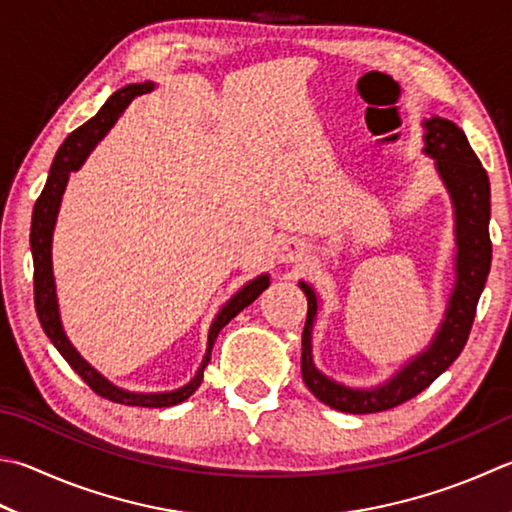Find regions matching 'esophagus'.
Masks as SVG:
<instances>
[{"mask_svg":"<svg viewBox=\"0 0 512 512\" xmlns=\"http://www.w3.org/2000/svg\"><path fill=\"white\" fill-rule=\"evenodd\" d=\"M301 256H303V247L298 240H294V238L283 240L281 249H278V258H281V263H296Z\"/></svg>","mask_w":512,"mask_h":512,"instance_id":"obj_1","label":"esophagus"}]
</instances>
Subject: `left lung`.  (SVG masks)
<instances>
[{"label": "left lung", "mask_w": 512, "mask_h": 512, "mask_svg": "<svg viewBox=\"0 0 512 512\" xmlns=\"http://www.w3.org/2000/svg\"><path fill=\"white\" fill-rule=\"evenodd\" d=\"M423 153L435 160V169L450 196L457 245L455 285L448 296L446 312H443L437 332L426 350L414 354L388 381L372 385V388H354V385L332 379L316 368L312 356V332L318 310H321V298L310 283L298 281L307 296V321L301 341L303 381L318 401L339 412H381L417 397L461 354L472 321H475V310L490 272V258H493V245H490L488 234V173L481 167L475 151L470 149L466 133L455 122L439 118V115L423 120Z\"/></svg>", "instance_id": "obj_1"}]
</instances>
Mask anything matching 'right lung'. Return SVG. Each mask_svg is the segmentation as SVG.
<instances>
[{"label": "right lung", "mask_w": 512, "mask_h": 512, "mask_svg": "<svg viewBox=\"0 0 512 512\" xmlns=\"http://www.w3.org/2000/svg\"><path fill=\"white\" fill-rule=\"evenodd\" d=\"M156 89L153 82H140V84H127L120 91H115L109 100L104 102L102 109L93 115L89 122H84L80 129H75L69 138L62 142L57 149L55 160L48 171V180L42 189L40 198L35 202L33 209V223H31V252H33V265H35V310L40 316V323L51 343L57 347L66 363L89 383L93 392L100 397L124 403V406H140V408H169L178 406V403L187 401L191 394L198 390L202 383V374H205L207 363L211 359V350L218 339V332L234 318L238 312H243L247 305H252L256 298L269 287V274H260L252 281L245 283L238 292L229 298V301L220 307L214 323L209 327L207 336V352L202 356V363L194 379L182 385L178 390L169 392H131L124 390L120 385L106 379L102 372H98L93 365L77 352V347L71 343L69 336L64 332L62 316H60V303H57V289H55V276H53V231L57 223V214H60L62 196L69 185L71 171H77L89 153L98 147V142L111 131V127L118 122L124 109L131 104L133 98L144 95Z\"/></svg>", "instance_id": "add662e5"}]
</instances>
